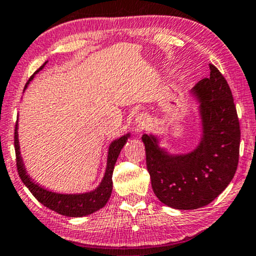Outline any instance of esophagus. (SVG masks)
I'll use <instances>...</instances> for the list:
<instances>
[{
  "label": "esophagus",
  "instance_id": "esophagus-1",
  "mask_svg": "<svg viewBox=\"0 0 256 256\" xmlns=\"http://www.w3.org/2000/svg\"><path fill=\"white\" fill-rule=\"evenodd\" d=\"M135 121H136L135 124H136V129H137V130H142V129L146 126V118L142 116H137Z\"/></svg>",
  "mask_w": 256,
  "mask_h": 256
}]
</instances>
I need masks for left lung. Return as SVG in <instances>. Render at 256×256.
Here are the masks:
<instances>
[{
  "mask_svg": "<svg viewBox=\"0 0 256 256\" xmlns=\"http://www.w3.org/2000/svg\"><path fill=\"white\" fill-rule=\"evenodd\" d=\"M192 88L198 99L202 135L184 154H170L158 138L144 134L146 168L159 201L179 210L208 206L223 192L238 168L240 126L231 88L216 66Z\"/></svg>",
  "mask_w": 256,
  "mask_h": 256,
  "instance_id": "1",
  "label": "left lung"
}]
</instances>
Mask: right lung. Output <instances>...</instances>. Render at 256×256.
<instances>
[{
	"label": "right lung",
	"mask_w": 256,
	"mask_h": 256,
	"mask_svg": "<svg viewBox=\"0 0 256 256\" xmlns=\"http://www.w3.org/2000/svg\"><path fill=\"white\" fill-rule=\"evenodd\" d=\"M47 62H45L33 75L30 77L28 80L25 88L28 84L33 80V77L36 72L42 70ZM18 124L14 128V151H16V162L17 170L20 178L23 181L25 186L28 188V190L32 192V195L38 200V201L47 206L48 209L55 211V212L64 214L68 217H83L91 214L102 209V206L108 201L110 194H112L113 188V170L116 165V159L119 157L120 151L127 142L130 134H126L121 136L120 138L113 140L108 148V154H107V165L106 171L104 174V178L99 186L94 190L82 192V194H58L50 190H47L38 184H36L25 170L23 159H22L20 151V140H18Z\"/></svg>",
	"instance_id": "add662e5"
}]
</instances>
